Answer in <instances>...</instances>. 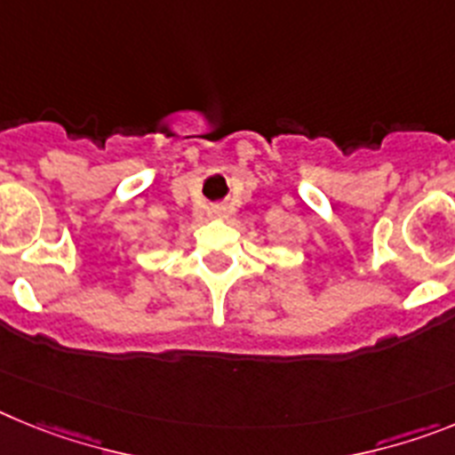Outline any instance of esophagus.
Returning a JSON list of instances; mask_svg holds the SVG:
<instances>
[{
	"label": "esophagus",
	"instance_id": "obj_1",
	"mask_svg": "<svg viewBox=\"0 0 455 455\" xmlns=\"http://www.w3.org/2000/svg\"><path fill=\"white\" fill-rule=\"evenodd\" d=\"M212 216H214V219H225V216H228V207H225V204H214V207H212Z\"/></svg>",
	"mask_w": 455,
	"mask_h": 455
}]
</instances>
